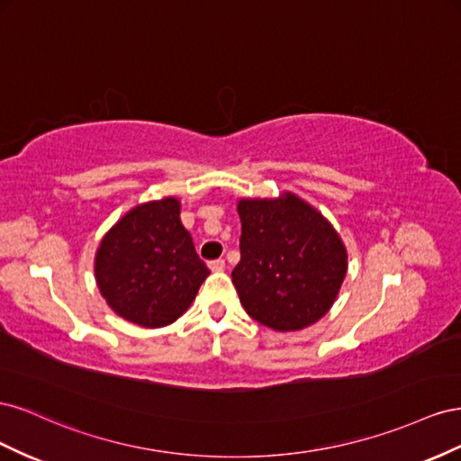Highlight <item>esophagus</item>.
Masks as SVG:
<instances>
[{"label": "esophagus", "instance_id": "34e87169", "mask_svg": "<svg viewBox=\"0 0 461 461\" xmlns=\"http://www.w3.org/2000/svg\"><path fill=\"white\" fill-rule=\"evenodd\" d=\"M208 268L212 270V272H221L223 268H226V262H223L221 258H218V260H212V262H208Z\"/></svg>", "mask_w": 461, "mask_h": 461}]
</instances>
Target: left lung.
<instances>
[{
  "label": "left lung",
  "mask_w": 461,
  "mask_h": 461,
  "mask_svg": "<svg viewBox=\"0 0 461 461\" xmlns=\"http://www.w3.org/2000/svg\"><path fill=\"white\" fill-rule=\"evenodd\" d=\"M241 260L231 282L249 317L295 332L332 309L348 272V249L317 208L295 193L240 199Z\"/></svg>",
  "instance_id": "1"
}]
</instances>
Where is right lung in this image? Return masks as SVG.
Masks as SVG:
<instances>
[{"instance_id": "add662e5", "label": "right lung", "mask_w": 461, "mask_h": 461, "mask_svg": "<svg viewBox=\"0 0 461 461\" xmlns=\"http://www.w3.org/2000/svg\"><path fill=\"white\" fill-rule=\"evenodd\" d=\"M179 214L176 196L142 203L102 238L95 257L96 285L117 317L162 328L191 307L210 270Z\"/></svg>"}]
</instances>
